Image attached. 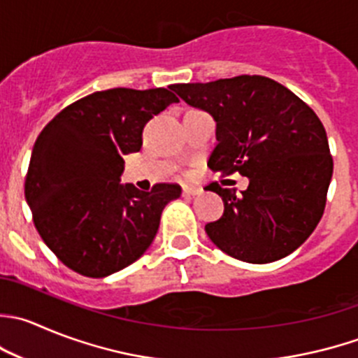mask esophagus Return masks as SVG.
<instances>
[{
    "mask_svg": "<svg viewBox=\"0 0 358 358\" xmlns=\"http://www.w3.org/2000/svg\"><path fill=\"white\" fill-rule=\"evenodd\" d=\"M183 196H199L201 192H203V189L201 187H194V185H185L183 187Z\"/></svg>",
    "mask_w": 358,
    "mask_h": 358,
    "instance_id": "34e87169",
    "label": "esophagus"
}]
</instances>
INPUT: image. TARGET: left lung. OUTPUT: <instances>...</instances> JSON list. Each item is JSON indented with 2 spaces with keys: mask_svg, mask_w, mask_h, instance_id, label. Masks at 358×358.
Instances as JSON below:
<instances>
[{
  "mask_svg": "<svg viewBox=\"0 0 358 358\" xmlns=\"http://www.w3.org/2000/svg\"><path fill=\"white\" fill-rule=\"evenodd\" d=\"M169 89L217 122L208 166L250 180L241 194L217 182L206 187L224 201V215L204 227L208 238L252 264L275 262L299 248L324 215L332 178L327 133L317 113L282 83L259 75Z\"/></svg>",
  "mask_w": 358,
  "mask_h": 358,
  "instance_id": "8db88e82",
  "label": "left lung"
}]
</instances>
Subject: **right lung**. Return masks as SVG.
I'll list each match as a JSON object with an SVG mask.
<instances>
[{
	"label": "right lung",
	"mask_w": 358,
	"mask_h": 358,
	"mask_svg": "<svg viewBox=\"0 0 358 358\" xmlns=\"http://www.w3.org/2000/svg\"><path fill=\"white\" fill-rule=\"evenodd\" d=\"M178 98L168 89H108L66 106L38 136L24 194L36 231L64 266L105 278L154 241L176 183L150 192L120 183L124 155L140 152L148 120Z\"/></svg>",
	"instance_id": "add662e5"
}]
</instances>
